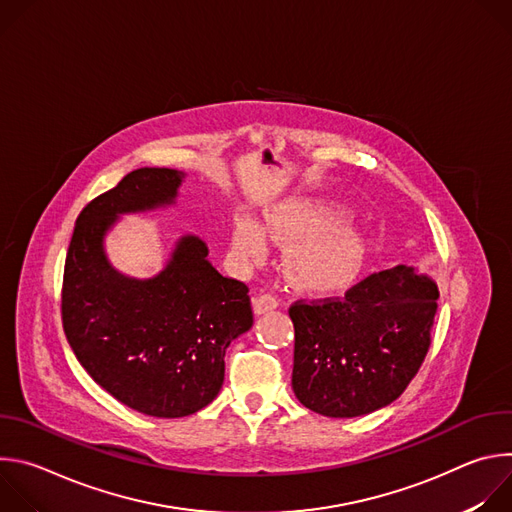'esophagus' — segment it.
<instances>
[{
    "mask_svg": "<svg viewBox=\"0 0 512 512\" xmlns=\"http://www.w3.org/2000/svg\"><path fill=\"white\" fill-rule=\"evenodd\" d=\"M279 306V298L273 296V294H261L253 300V310L255 314H265V312H271Z\"/></svg>",
    "mask_w": 512,
    "mask_h": 512,
    "instance_id": "34e87169",
    "label": "esophagus"
}]
</instances>
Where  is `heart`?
Returning <instances> with one entry per match:
<instances>
[{"mask_svg": "<svg viewBox=\"0 0 512 512\" xmlns=\"http://www.w3.org/2000/svg\"><path fill=\"white\" fill-rule=\"evenodd\" d=\"M340 208L322 202H285L267 214L269 231L281 241H291L285 267L298 285L306 289H328L344 281L362 255V235L344 223ZM233 257L251 263L267 249L263 227L251 214L239 212L233 221Z\"/></svg>", "mask_w": 512, "mask_h": 512, "instance_id": "b5f03b06", "label": "heart"}]
</instances>
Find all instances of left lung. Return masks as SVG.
Returning <instances> with one entry per match:
<instances>
[{"instance_id":"8db88e82","label":"left lung","mask_w":512,"mask_h":512,"mask_svg":"<svg viewBox=\"0 0 512 512\" xmlns=\"http://www.w3.org/2000/svg\"><path fill=\"white\" fill-rule=\"evenodd\" d=\"M440 291L415 267L360 279L338 298L296 302L291 387L326 417H358L393 403L431 344Z\"/></svg>"}]
</instances>
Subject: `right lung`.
<instances>
[{"label":"right lung","instance_id":"add662e5","mask_svg":"<svg viewBox=\"0 0 512 512\" xmlns=\"http://www.w3.org/2000/svg\"><path fill=\"white\" fill-rule=\"evenodd\" d=\"M184 172L139 168L77 218L62 283V326L83 369L123 405L186 417L225 381L229 344L253 326L249 287L218 273L200 237L178 239L166 267L135 279L117 271L105 235L117 218L176 204Z\"/></svg>","mask_w":512,"mask_h":512}]
</instances>
